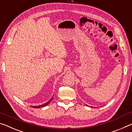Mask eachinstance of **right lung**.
<instances>
[{"instance_id":"add662e5","label":"right lung","mask_w":132,"mask_h":132,"mask_svg":"<svg viewBox=\"0 0 132 132\" xmlns=\"http://www.w3.org/2000/svg\"><path fill=\"white\" fill-rule=\"evenodd\" d=\"M53 97H52V98H51L50 99V100L48 101V102H46V103H45L44 104H43V105H42L35 106H31V107H33V108H41V107H44V106H45L48 105L49 103L51 102V101L52 100H53Z\"/></svg>"}]
</instances>
